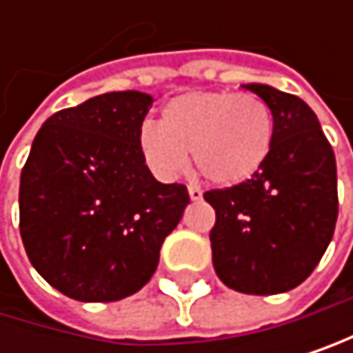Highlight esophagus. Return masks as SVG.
Returning <instances> with one entry per match:
<instances>
[{
  "label": "esophagus",
  "mask_w": 353,
  "mask_h": 353,
  "mask_svg": "<svg viewBox=\"0 0 353 353\" xmlns=\"http://www.w3.org/2000/svg\"><path fill=\"white\" fill-rule=\"evenodd\" d=\"M188 194H190L192 201H201V199H203V190H201L199 186H194V184L188 186Z\"/></svg>",
  "instance_id": "obj_1"
}]
</instances>
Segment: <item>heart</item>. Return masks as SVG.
Returning a JSON list of instances; mask_svg holds the SVG:
<instances>
[{"label": "heart", "mask_w": 353, "mask_h": 353, "mask_svg": "<svg viewBox=\"0 0 353 353\" xmlns=\"http://www.w3.org/2000/svg\"><path fill=\"white\" fill-rule=\"evenodd\" d=\"M273 143V116L256 94L230 90H192L169 99L161 125L145 120L137 133L143 163L159 180L171 182L188 167L214 184L248 180L267 161Z\"/></svg>", "instance_id": "b5f03b06"}]
</instances>
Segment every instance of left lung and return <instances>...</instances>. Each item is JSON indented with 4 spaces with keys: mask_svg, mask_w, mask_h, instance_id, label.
Instances as JSON below:
<instances>
[{
    "mask_svg": "<svg viewBox=\"0 0 353 353\" xmlns=\"http://www.w3.org/2000/svg\"><path fill=\"white\" fill-rule=\"evenodd\" d=\"M243 88L271 110V152L250 180L203 196L216 210L210 241L220 281L265 296L296 288L324 256L339 214L336 163L301 97L269 84Z\"/></svg>",
    "mask_w": 353,
    "mask_h": 353,
    "instance_id": "obj_1",
    "label": "left lung"
}]
</instances>
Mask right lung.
I'll return each mask as SVG.
<instances>
[{"label": "right lung", "instance_id": "obj_1", "mask_svg": "<svg viewBox=\"0 0 353 353\" xmlns=\"http://www.w3.org/2000/svg\"><path fill=\"white\" fill-rule=\"evenodd\" d=\"M152 97L118 90L52 114L21 173V237L35 271L82 303L141 290L165 237L190 203L184 184H161L137 133Z\"/></svg>", "mask_w": 353, "mask_h": 353}]
</instances>
